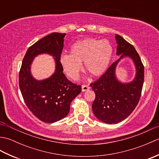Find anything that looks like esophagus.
Listing matches in <instances>:
<instances>
[{
    "label": "esophagus",
    "instance_id": "esophagus-1",
    "mask_svg": "<svg viewBox=\"0 0 159 159\" xmlns=\"http://www.w3.org/2000/svg\"><path fill=\"white\" fill-rule=\"evenodd\" d=\"M90 88L89 85H82V92H86L87 90H88Z\"/></svg>",
    "mask_w": 159,
    "mask_h": 159
}]
</instances>
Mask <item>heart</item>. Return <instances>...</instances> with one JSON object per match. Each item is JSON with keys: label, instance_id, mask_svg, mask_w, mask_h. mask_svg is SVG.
Segmentation results:
<instances>
[{"label": "heart", "instance_id": "b5f03b06", "mask_svg": "<svg viewBox=\"0 0 159 159\" xmlns=\"http://www.w3.org/2000/svg\"><path fill=\"white\" fill-rule=\"evenodd\" d=\"M113 54V46L108 40L85 39L71 46L70 55H61L60 63L66 75L72 80L79 78L83 62L87 72L98 76L109 68Z\"/></svg>", "mask_w": 159, "mask_h": 159}]
</instances>
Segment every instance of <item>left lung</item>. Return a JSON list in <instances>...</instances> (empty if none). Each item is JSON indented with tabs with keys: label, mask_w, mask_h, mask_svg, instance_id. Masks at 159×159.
Instances as JSON below:
<instances>
[{
	"label": "left lung",
	"mask_w": 159,
	"mask_h": 159,
	"mask_svg": "<svg viewBox=\"0 0 159 159\" xmlns=\"http://www.w3.org/2000/svg\"><path fill=\"white\" fill-rule=\"evenodd\" d=\"M117 55L120 59L114 62L103 75L90 86L96 93L92 104L95 116L107 124H117L130 116L139 103L144 80V67L134 47L119 35L115 36ZM128 56L136 66V74L133 82L125 84L117 80L116 66L119 61Z\"/></svg>",
	"instance_id": "obj_1"
}]
</instances>
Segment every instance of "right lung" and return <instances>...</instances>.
Wrapping results in <instances>:
<instances>
[{
    "label": "right lung",
    "instance_id": "add662e5",
    "mask_svg": "<svg viewBox=\"0 0 159 159\" xmlns=\"http://www.w3.org/2000/svg\"><path fill=\"white\" fill-rule=\"evenodd\" d=\"M66 35L52 33L30 46L19 72V87L25 104L36 117L46 123L65 117L70 103L81 92V86L67 79L60 63ZM44 53L54 57L56 72L48 79L38 81L31 75L30 65L36 56Z\"/></svg>",
    "mask_w": 159,
    "mask_h": 159
}]
</instances>
